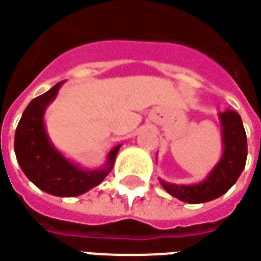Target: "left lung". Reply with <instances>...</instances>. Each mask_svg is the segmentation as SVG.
Wrapping results in <instances>:
<instances>
[{
    "instance_id": "1",
    "label": "left lung",
    "mask_w": 261,
    "mask_h": 261,
    "mask_svg": "<svg viewBox=\"0 0 261 261\" xmlns=\"http://www.w3.org/2000/svg\"><path fill=\"white\" fill-rule=\"evenodd\" d=\"M223 154L203 181L196 184H174L159 178L163 189L184 203L198 204L219 198L227 193L242 174L247 160V137L242 117L233 110L219 113Z\"/></svg>"
}]
</instances>
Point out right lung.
<instances>
[{"instance_id": "obj_1", "label": "right lung", "mask_w": 261, "mask_h": 261, "mask_svg": "<svg viewBox=\"0 0 261 261\" xmlns=\"http://www.w3.org/2000/svg\"><path fill=\"white\" fill-rule=\"evenodd\" d=\"M61 86L63 81L27 106L15 130L14 150L21 170L40 190L57 197H74L91 190L107 177L121 144L113 147L106 164L94 170L80 167L60 153L49 140L44 114Z\"/></svg>"}]
</instances>
